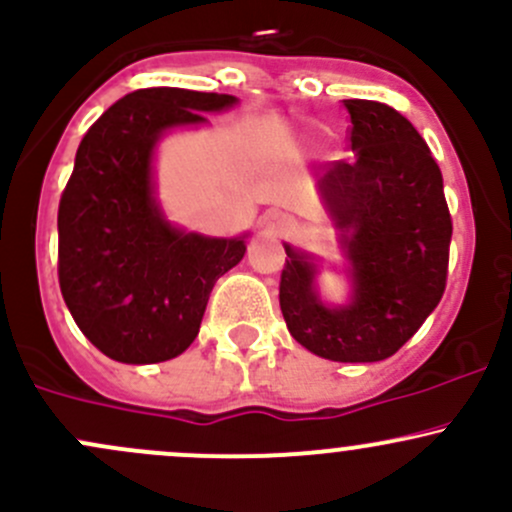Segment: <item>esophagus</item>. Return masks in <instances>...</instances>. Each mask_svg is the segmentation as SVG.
<instances>
[{
  "mask_svg": "<svg viewBox=\"0 0 512 512\" xmlns=\"http://www.w3.org/2000/svg\"><path fill=\"white\" fill-rule=\"evenodd\" d=\"M267 228L274 235H292L297 230V220L292 215H284V213H274L267 218Z\"/></svg>",
  "mask_w": 512,
  "mask_h": 512,
  "instance_id": "1",
  "label": "esophagus"
}]
</instances>
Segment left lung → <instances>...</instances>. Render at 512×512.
<instances>
[{
	"label": "left lung",
	"mask_w": 512,
	"mask_h": 512,
	"mask_svg": "<svg viewBox=\"0 0 512 512\" xmlns=\"http://www.w3.org/2000/svg\"><path fill=\"white\" fill-rule=\"evenodd\" d=\"M355 161H331L319 186L351 260L353 301L326 309L314 265L287 250L279 306L289 333L321 358L375 363L395 355L444 297L451 213L422 134L395 107L343 100Z\"/></svg>",
	"instance_id": "1"
}]
</instances>
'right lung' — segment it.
Listing matches in <instances>:
<instances>
[{
	"label": "right lung",
	"instance_id": "obj_1",
	"mask_svg": "<svg viewBox=\"0 0 512 512\" xmlns=\"http://www.w3.org/2000/svg\"><path fill=\"white\" fill-rule=\"evenodd\" d=\"M233 95L144 88L85 132L58 203V284L80 331L107 358H176L198 336L211 289L245 255L242 240L181 233L152 198L161 132L206 122Z\"/></svg>",
	"mask_w": 512,
	"mask_h": 512
}]
</instances>
